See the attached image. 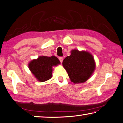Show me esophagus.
<instances>
[{
	"mask_svg": "<svg viewBox=\"0 0 123 123\" xmlns=\"http://www.w3.org/2000/svg\"><path fill=\"white\" fill-rule=\"evenodd\" d=\"M59 60H60V62H61V63H62V62H63V57H62V56H60V57L59 58Z\"/></svg>",
	"mask_w": 123,
	"mask_h": 123,
	"instance_id": "obj_1",
	"label": "esophagus"
}]
</instances>
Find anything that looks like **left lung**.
<instances>
[{"label": "left lung", "instance_id": "8db88e82", "mask_svg": "<svg viewBox=\"0 0 123 123\" xmlns=\"http://www.w3.org/2000/svg\"><path fill=\"white\" fill-rule=\"evenodd\" d=\"M63 65L71 82L74 84L85 82L95 69V63L91 54L76 49L71 50V55L64 59Z\"/></svg>", "mask_w": 123, "mask_h": 123}]
</instances>
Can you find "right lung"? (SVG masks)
I'll return each instance as SVG.
<instances>
[{
    "mask_svg": "<svg viewBox=\"0 0 123 123\" xmlns=\"http://www.w3.org/2000/svg\"><path fill=\"white\" fill-rule=\"evenodd\" d=\"M60 64L55 56H41L30 62L29 67L32 73L41 82L47 81L52 76V67Z\"/></svg>",
    "mask_w": 123,
    "mask_h": 123,
    "instance_id": "add662e5",
    "label": "right lung"
}]
</instances>
